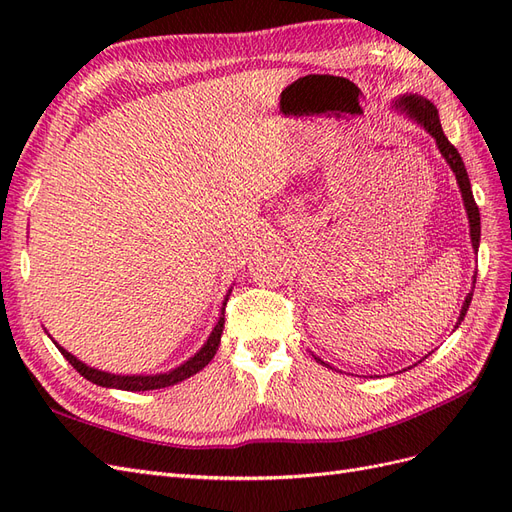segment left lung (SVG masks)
I'll return each mask as SVG.
<instances>
[{
    "label": "left lung",
    "instance_id": "8db88e82",
    "mask_svg": "<svg viewBox=\"0 0 512 512\" xmlns=\"http://www.w3.org/2000/svg\"><path fill=\"white\" fill-rule=\"evenodd\" d=\"M393 106L397 108V111L406 113L412 121H416L418 126L425 128V132L436 141L442 158L446 160V164L451 166V170L455 173V179L459 183V192H461V198H463V207H466V213H468V222H470V239H472V247L474 252H478V243H480V213H478V207L474 203V194H472V185H470V179H468V170H466V164H463L459 151L451 145V141L444 136V130H442V123H440V117H438V108L433 106V102H429L427 98L418 96V94H404L399 96ZM472 284H476V275H472ZM470 301H472V290L468 292L466 301H463L461 305V312H459V318H457V324L455 329L461 324V320L466 318L468 314V307H470ZM314 359L324 365V367H331L329 363H324L322 359H318V356L314 354ZM333 369V367H331Z\"/></svg>",
    "mask_w": 512,
    "mask_h": 512
}]
</instances>
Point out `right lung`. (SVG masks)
<instances>
[{
	"mask_svg": "<svg viewBox=\"0 0 512 512\" xmlns=\"http://www.w3.org/2000/svg\"><path fill=\"white\" fill-rule=\"evenodd\" d=\"M230 297V292L226 294V299L222 303V314L218 318V322H215V327L211 331V335L207 337V342L203 344V348H200L194 356H190L188 361L181 363L179 367L170 369V371H164V374H130V376H121V374H111V371H102V369H96V367H89L87 363L76 359L74 354H70L66 348H61L55 339V346L59 348V352L66 356V361L79 371V374L83 378H87L89 382H94L98 386H106V389H121V391H156V389H166V386H173L185 378H190L194 374H198L200 369L207 367L211 363V359L215 356V352H218L220 348V342H222V331H224V309H226V301Z\"/></svg>",
	"mask_w": 512,
	"mask_h": 512,
	"instance_id": "right-lung-1",
	"label": "right lung"
}]
</instances>
